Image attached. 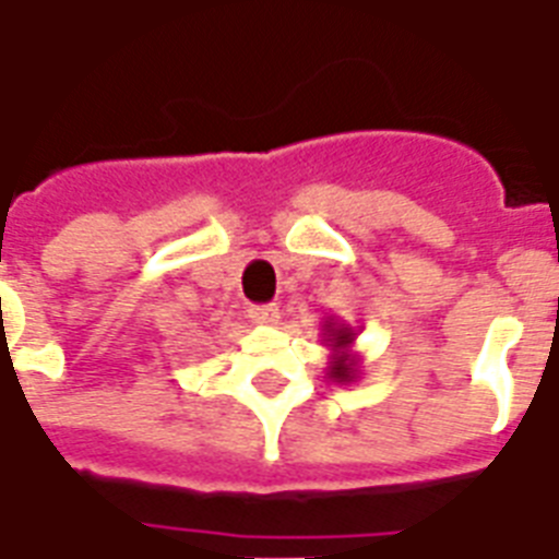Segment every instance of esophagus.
Instances as JSON below:
<instances>
[{
    "label": "esophagus",
    "mask_w": 559,
    "mask_h": 559,
    "mask_svg": "<svg viewBox=\"0 0 559 559\" xmlns=\"http://www.w3.org/2000/svg\"><path fill=\"white\" fill-rule=\"evenodd\" d=\"M249 319H252L254 324H278L281 313L275 305H254L249 307Z\"/></svg>",
    "instance_id": "obj_1"
}]
</instances>
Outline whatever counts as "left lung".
I'll return each mask as SVG.
<instances>
[{
  "label": "left lung",
  "mask_w": 559,
  "mask_h": 559,
  "mask_svg": "<svg viewBox=\"0 0 559 559\" xmlns=\"http://www.w3.org/2000/svg\"><path fill=\"white\" fill-rule=\"evenodd\" d=\"M322 345L331 350L328 357V377L340 385L357 382L362 371V357H359L354 345H357V331L348 322H342L340 316H328L322 324Z\"/></svg>",
  "instance_id": "1"
}]
</instances>
